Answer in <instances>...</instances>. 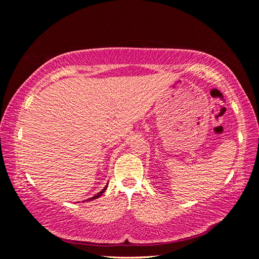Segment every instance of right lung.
I'll list each match as a JSON object with an SVG mask.
<instances>
[{"mask_svg": "<svg viewBox=\"0 0 259 259\" xmlns=\"http://www.w3.org/2000/svg\"><path fill=\"white\" fill-rule=\"evenodd\" d=\"M107 187H108V184L106 185V187L104 188V189L103 190H101L100 192H98L97 194H95V195H94V197H92V198H90V199H88V200H86V201H92V200H95V199H97V198H99V197H101V195H103V193L106 191V189H107Z\"/></svg>", "mask_w": 259, "mask_h": 259, "instance_id": "add662e5", "label": "right lung"}]
</instances>
